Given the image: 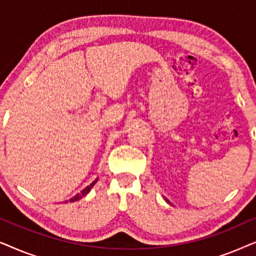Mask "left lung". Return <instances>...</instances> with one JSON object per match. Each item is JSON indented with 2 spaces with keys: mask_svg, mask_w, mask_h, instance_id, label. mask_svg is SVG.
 <instances>
[{
  "mask_svg": "<svg viewBox=\"0 0 256 256\" xmlns=\"http://www.w3.org/2000/svg\"><path fill=\"white\" fill-rule=\"evenodd\" d=\"M166 202H168V200H166Z\"/></svg>",
  "mask_w": 256,
  "mask_h": 256,
  "instance_id": "8db88e82",
  "label": "left lung"
}]
</instances>
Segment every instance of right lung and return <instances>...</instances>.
<instances>
[{"mask_svg": "<svg viewBox=\"0 0 256 256\" xmlns=\"http://www.w3.org/2000/svg\"><path fill=\"white\" fill-rule=\"evenodd\" d=\"M96 182H98V180H94L92 184H90V185H88V186H87V188H84V190H82V192H80V194H76V196H74V197H73V198H71V199H70V200H68V202H72L79 200V199H82V197H85V196H86L87 194H88V192H90V188H93V185H94V184H96ZM65 202H68V200H66Z\"/></svg>", "mask_w": 256, "mask_h": 256, "instance_id": "obj_1", "label": "right lung"}]
</instances>
